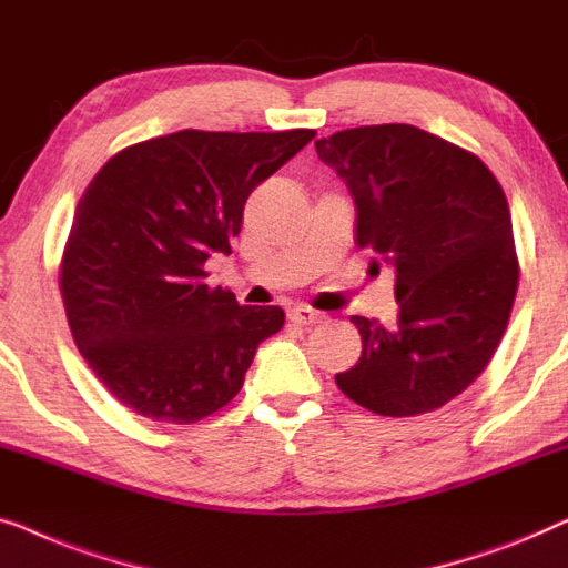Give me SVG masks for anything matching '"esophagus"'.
<instances>
[{"instance_id":"esophagus-1","label":"esophagus","mask_w":568,"mask_h":568,"mask_svg":"<svg viewBox=\"0 0 568 568\" xmlns=\"http://www.w3.org/2000/svg\"><path fill=\"white\" fill-rule=\"evenodd\" d=\"M287 318H291V322L298 324V326H314V324L322 322V314H318V311H314V308H306V306H293L291 311H287Z\"/></svg>"}]
</instances>
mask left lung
Instances as JSON below:
<instances>
[{"label": "left lung", "mask_w": 568, "mask_h": 568, "mask_svg": "<svg viewBox=\"0 0 568 568\" xmlns=\"http://www.w3.org/2000/svg\"><path fill=\"white\" fill-rule=\"evenodd\" d=\"M316 154L353 193L357 246L396 270V322L349 318L363 355L337 386L381 417L440 409L491 363L513 314L505 190L474 151L406 123L347 128Z\"/></svg>", "instance_id": "obj_1"}]
</instances>
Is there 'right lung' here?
Here are the masks:
<instances>
[{"label":"right lung","instance_id":"add662e5","mask_svg":"<svg viewBox=\"0 0 568 568\" xmlns=\"http://www.w3.org/2000/svg\"><path fill=\"white\" fill-rule=\"evenodd\" d=\"M178 131L110 156L79 197L59 287L69 329L98 381L128 409L195 425L239 394L281 306H239L205 283L231 252L252 190L314 139Z\"/></svg>","mask_w":568,"mask_h":568}]
</instances>
